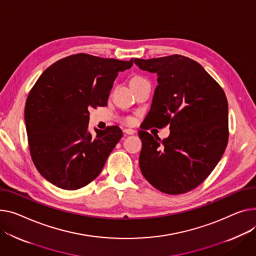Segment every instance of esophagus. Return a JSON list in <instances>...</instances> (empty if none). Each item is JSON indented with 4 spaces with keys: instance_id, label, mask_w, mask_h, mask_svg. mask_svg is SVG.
<instances>
[{
    "instance_id": "obj_1",
    "label": "esophagus",
    "mask_w": 256,
    "mask_h": 256,
    "mask_svg": "<svg viewBox=\"0 0 256 256\" xmlns=\"http://www.w3.org/2000/svg\"><path fill=\"white\" fill-rule=\"evenodd\" d=\"M124 132H126V134H134L136 132V130H132V128H126V130H124Z\"/></svg>"
}]
</instances>
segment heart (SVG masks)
Returning a JSON list of instances; mask_svg holds the SVG:
<instances>
[{"mask_svg":"<svg viewBox=\"0 0 256 256\" xmlns=\"http://www.w3.org/2000/svg\"><path fill=\"white\" fill-rule=\"evenodd\" d=\"M126 122L128 124H132L134 122V119L132 117H128V118H126Z\"/></svg>","mask_w":256,"mask_h":256,"instance_id":"b5f03b06","label":"heart"}]
</instances>
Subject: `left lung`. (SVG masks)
Returning <instances> with one entry per match:
<instances>
[{
    "label": "left lung",
    "mask_w": 256,
    "mask_h": 256,
    "mask_svg": "<svg viewBox=\"0 0 256 256\" xmlns=\"http://www.w3.org/2000/svg\"><path fill=\"white\" fill-rule=\"evenodd\" d=\"M134 62L141 70L158 75V85L144 122L148 128L170 126L171 130L162 141L139 130L141 172L162 192H188L211 174L226 148V96L190 58L174 54Z\"/></svg>",
    "instance_id": "1"
}]
</instances>
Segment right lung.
<instances>
[{
    "label": "right lung",
    "instance_id": "obj_1",
    "mask_svg": "<svg viewBox=\"0 0 256 256\" xmlns=\"http://www.w3.org/2000/svg\"><path fill=\"white\" fill-rule=\"evenodd\" d=\"M132 64L78 54L39 77L26 98L24 122L32 162L50 183L75 190L100 175L122 130L112 126L92 136L90 109L107 105L118 72Z\"/></svg>",
    "mask_w": 256,
    "mask_h": 256
}]
</instances>
